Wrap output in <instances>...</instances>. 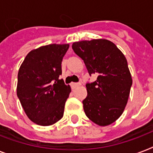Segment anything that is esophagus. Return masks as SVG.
<instances>
[{
    "label": "esophagus",
    "instance_id": "obj_1",
    "mask_svg": "<svg viewBox=\"0 0 153 153\" xmlns=\"http://www.w3.org/2000/svg\"><path fill=\"white\" fill-rule=\"evenodd\" d=\"M81 85V83L80 82H73V83H71V88L72 89H75L76 87H78V86H79Z\"/></svg>",
    "mask_w": 153,
    "mask_h": 153
}]
</instances>
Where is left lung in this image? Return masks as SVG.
Masks as SVG:
<instances>
[{
  "label": "left lung",
  "instance_id": "obj_1",
  "mask_svg": "<svg viewBox=\"0 0 153 153\" xmlns=\"http://www.w3.org/2000/svg\"><path fill=\"white\" fill-rule=\"evenodd\" d=\"M72 49L84 61L89 74L98 76L86 85L84 112L98 126H109L120 117L128 102L133 80L127 60L107 39L75 42Z\"/></svg>",
  "mask_w": 153,
  "mask_h": 153
}]
</instances>
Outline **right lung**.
Segmentation results:
<instances>
[{"instance_id":"obj_1","label":"right lung","mask_w":153,"mask_h":153,"mask_svg":"<svg viewBox=\"0 0 153 153\" xmlns=\"http://www.w3.org/2000/svg\"><path fill=\"white\" fill-rule=\"evenodd\" d=\"M68 48L69 44H49L32 50L19 69L17 97L28 118L39 126H51L63 116L71 87L59 77Z\"/></svg>"}]
</instances>
